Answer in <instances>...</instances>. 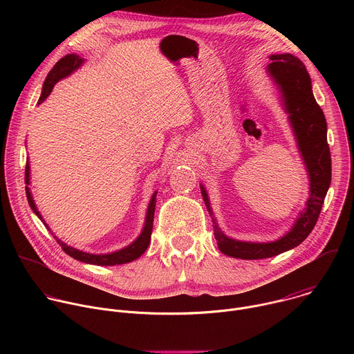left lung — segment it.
<instances>
[{"label":"left lung","mask_w":354,"mask_h":354,"mask_svg":"<svg viewBox=\"0 0 354 354\" xmlns=\"http://www.w3.org/2000/svg\"><path fill=\"white\" fill-rule=\"evenodd\" d=\"M268 66L270 77L277 84L286 112L295 134L299 153L308 169L311 194L304 212L295 221L292 230L283 238L254 243L241 242L225 236L213 218L214 236L223 254L238 259H266L290 250L304 241L314 230L332 178L330 151L326 140V119L313 93L311 78L302 62L292 55H273ZM201 194L206 201L209 214L213 212L209 205L207 193L203 186Z\"/></svg>","instance_id":"8db88e82"}]
</instances>
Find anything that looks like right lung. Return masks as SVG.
<instances>
[{"instance_id": "right-lung-1", "label": "right lung", "mask_w": 354, "mask_h": 354, "mask_svg": "<svg viewBox=\"0 0 354 354\" xmlns=\"http://www.w3.org/2000/svg\"><path fill=\"white\" fill-rule=\"evenodd\" d=\"M81 64H82V59H80L77 55H67L66 57L60 59L56 63V66L52 70H50V73L47 74V77L44 80L41 95L39 97V104H41L43 100L50 95V92H52L53 86L56 85V82L59 80L70 75ZM25 183L29 185V164H28V161H26V167H25ZM26 197H28L30 209L41 220V216L36 210L35 201L32 198V194H30L28 186H26ZM156 203H157V200H156V194H154L153 198H151L149 206H148V212H147V217H145V225H144V230L140 234V236L131 245H129V246H126V248H123V249H120L118 252H113V254H108V255H91V254H86V252L74 249V248L66 245L62 241H57V242L62 245V249L66 252L67 255H70L71 258H74V259H77L80 262H85V263H91V265H99V266H115V265L129 263V262L140 258L145 252V249L148 248V243H149V239H151V231H153Z\"/></svg>"}]
</instances>
